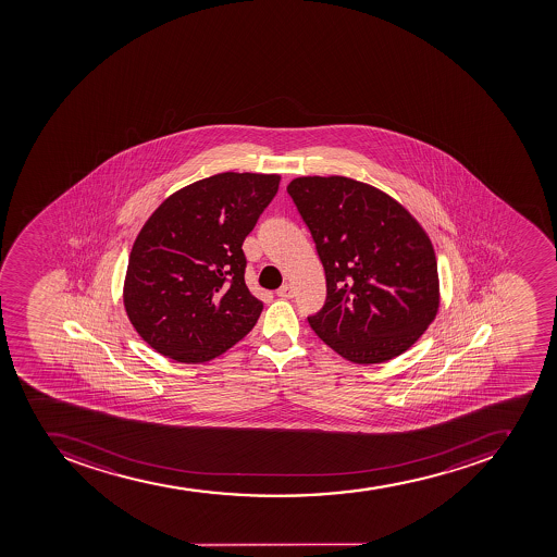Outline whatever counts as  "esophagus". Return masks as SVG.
Here are the masks:
<instances>
[{"instance_id":"esophagus-1","label":"esophagus","mask_w":557,"mask_h":557,"mask_svg":"<svg viewBox=\"0 0 557 557\" xmlns=\"http://www.w3.org/2000/svg\"><path fill=\"white\" fill-rule=\"evenodd\" d=\"M277 296L281 297V299H290V297H294V288H292V285L281 286L280 290H277Z\"/></svg>"}]
</instances>
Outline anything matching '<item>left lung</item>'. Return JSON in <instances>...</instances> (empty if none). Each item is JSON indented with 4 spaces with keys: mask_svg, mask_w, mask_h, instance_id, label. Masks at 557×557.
Segmentation results:
<instances>
[{
    "mask_svg": "<svg viewBox=\"0 0 557 557\" xmlns=\"http://www.w3.org/2000/svg\"><path fill=\"white\" fill-rule=\"evenodd\" d=\"M310 227L327 297L311 330L345 360H394L440 308L436 255L399 201L345 176H300L286 187Z\"/></svg>",
    "mask_w": 557,
    "mask_h": 557,
    "instance_id": "8db88e82",
    "label": "left lung"
}]
</instances>
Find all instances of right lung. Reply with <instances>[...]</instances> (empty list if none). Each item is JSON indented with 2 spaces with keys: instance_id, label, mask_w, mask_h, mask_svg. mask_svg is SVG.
I'll use <instances>...</instances> for the list:
<instances>
[{
  "instance_id": "right-lung-1",
  "label": "right lung",
  "mask_w": 557,
  "mask_h": 557,
  "mask_svg": "<svg viewBox=\"0 0 557 557\" xmlns=\"http://www.w3.org/2000/svg\"><path fill=\"white\" fill-rule=\"evenodd\" d=\"M280 174L221 173L171 194L135 238L124 310L140 338L180 363L242 341L263 305L244 280L242 244L276 196Z\"/></svg>"
}]
</instances>
